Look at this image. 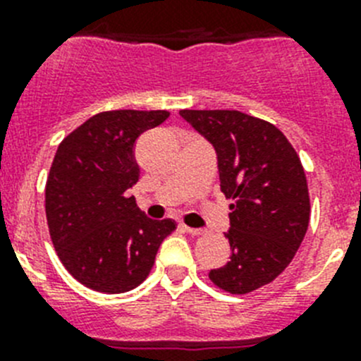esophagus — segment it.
<instances>
[{
    "label": "esophagus",
    "instance_id": "esophagus-1",
    "mask_svg": "<svg viewBox=\"0 0 361 361\" xmlns=\"http://www.w3.org/2000/svg\"><path fill=\"white\" fill-rule=\"evenodd\" d=\"M184 231L190 233L191 237H202V235H206V229H197V228H188V226H183Z\"/></svg>",
    "mask_w": 361,
    "mask_h": 361
}]
</instances>
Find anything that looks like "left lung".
<instances>
[{
	"label": "left lung",
	"instance_id": "8db88e82",
	"mask_svg": "<svg viewBox=\"0 0 361 361\" xmlns=\"http://www.w3.org/2000/svg\"><path fill=\"white\" fill-rule=\"evenodd\" d=\"M215 146L220 191L229 204L231 260L209 271L216 288L245 295L291 264L311 215L307 178L288 137L275 124L238 110H180Z\"/></svg>",
	"mask_w": 361,
	"mask_h": 361
}]
</instances>
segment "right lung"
<instances>
[{"instance_id":"add662e5","label":"right lung","mask_w":361,"mask_h":361,"mask_svg":"<svg viewBox=\"0 0 361 361\" xmlns=\"http://www.w3.org/2000/svg\"><path fill=\"white\" fill-rule=\"evenodd\" d=\"M170 117L166 110L101 111L59 145L44 186V212L56 253L73 279L99 293L137 288L159 245L177 229L149 220L128 190L139 180L137 137Z\"/></svg>"}]
</instances>
